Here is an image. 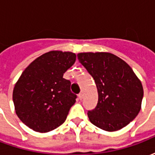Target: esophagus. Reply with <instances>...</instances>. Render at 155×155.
<instances>
[{
  "label": "esophagus",
  "mask_w": 155,
  "mask_h": 155,
  "mask_svg": "<svg viewBox=\"0 0 155 155\" xmlns=\"http://www.w3.org/2000/svg\"><path fill=\"white\" fill-rule=\"evenodd\" d=\"M78 97H79V99H80V100H82V98H83V94H82V93H80V94H78Z\"/></svg>",
  "instance_id": "obj_1"
}]
</instances>
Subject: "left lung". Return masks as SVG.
Returning <instances> with one entry per match:
<instances>
[{"instance_id": "8db88e82", "label": "left lung", "mask_w": 155, "mask_h": 155, "mask_svg": "<svg viewBox=\"0 0 155 155\" xmlns=\"http://www.w3.org/2000/svg\"><path fill=\"white\" fill-rule=\"evenodd\" d=\"M78 60L94 79L98 92L94 110L88 112L91 123L101 130H121L138 115L143 90L126 62L109 52H83Z\"/></svg>"}]
</instances>
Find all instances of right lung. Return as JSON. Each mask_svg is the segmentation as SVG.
I'll return each instance as SVG.
<instances>
[{
    "instance_id": "add662e5",
    "label": "right lung",
    "mask_w": 155,
    "mask_h": 155,
    "mask_svg": "<svg viewBox=\"0 0 155 155\" xmlns=\"http://www.w3.org/2000/svg\"><path fill=\"white\" fill-rule=\"evenodd\" d=\"M75 60L74 53L51 51L22 72L12 97L17 116L30 129L46 133L64 122L76 95L71 93V81L63 75Z\"/></svg>"
}]
</instances>
